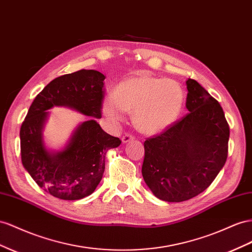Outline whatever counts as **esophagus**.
Instances as JSON below:
<instances>
[{"instance_id":"1","label":"esophagus","mask_w":252,"mask_h":252,"mask_svg":"<svg viewBox=\"0 0 252 252\" xmlns=\"http://www.w3.org/2000/svg\"><path fill=\"white\" fill-rule=\"evenodd\" d=\"M133 140H134V137L131 134H125V135H123V138H122V142L123 143H128V142L133 141Z\"/></svg>"}]
</instances>
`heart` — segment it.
<instances>
[{"mask_svg": "<svg viewBox=\"0 0 252 252\" xmlns=\"http://www.w3.org/2000/svg\"><path fill=\"white\" fill-rule=\"evenodd\" d=\"M185 103L186 92L179 83L144 73L121 81L112 97L105 100L103 112L112 123L122 121V111L132 112L137 129L156 134L176 123Z\"/></svg>", "mask_w": 252, "mask_h": 252, "instance_id": "heart-1", "label": "heart"}]
</instances>
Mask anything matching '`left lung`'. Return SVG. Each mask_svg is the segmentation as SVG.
Listing matches in <instances>:
<instances>
[{
    "label": "left lung",
    "instance_id": "left-lung-1",
    "mask_svg": "<svg viewBox=\"0 0 252 252\" xmlns=\"http://www.w3.org/2000/svg\"><path fill=\"white\" fill-rule=\"evenodd\" d=\"M189 113L144 142V181L157 198L180 202L202 193L223 167L229 125L220 103L196 80H187Z\"/></svg>",
    "mask_w": 252,
    "mask_h": 252
}]
</instances>
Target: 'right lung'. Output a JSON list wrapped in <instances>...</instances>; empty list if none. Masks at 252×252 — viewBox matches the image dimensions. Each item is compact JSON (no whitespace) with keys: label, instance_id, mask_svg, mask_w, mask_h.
<instances>
[{"label":"right lung","instance_id":"right-lung-1","mask_svg":"<svg viewBox=\"0 0 252 252\" xmlns=\"http://www.w3.org/2000/svg\"><path fill=\"white\" fill-rule=\"evenodd\" d=\"M104 79L98 71L80 70L52 80L33 99L20 129L24 168L40 188L57 198L77 200L91 195L103 178L106 153L121 144L96 122L101 118ZM53 106H66L91 117L60 151L47 149L43 138Z\"/></svg>","mask_w":252,"mask_h":252}]
</instances>
